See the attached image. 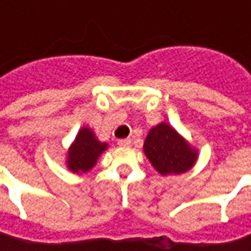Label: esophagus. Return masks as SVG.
Listing matches in <instances>:
<instances>
[{"label": "esophagus", "mask_w": 251, "mask_h": 251, "mask_svg": "<svg viewBox=\"0 0 251 251\" xmlns=\"http://www.w3.org/2000/svg\"><path fill=\"white\" fill-rule=\"evenodd\" d=\"M117 144H119L120 147H130V145H131V140H130V138H124V140H119V141H117Z\"/></svg>", "instance_id": "1"}]
</instances>
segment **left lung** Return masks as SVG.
I'll list each match as a JSON object with an SVG mask.
<instances>
[{
    "label": "left lung",
    "mask_w": 251,
    "mask_h": 251,
    "mask_svg": "<svg viewBox=\"0 0 251 251\" xmlns=\"http://www.w3.org/2000/svg\"><path fill=\"white\" fill-rule=\"evenodd\" d=\"M144 152L162 176L184 173L194 166L198 158L197 150L168 123L151 128L144 142Z\"/></svg>",
    "instance_id": "1"
}]
</instances>
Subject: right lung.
I'll return each instance as SVG.
<instances>
[{"instance_id": "add662e5", "label": "right lung", "mask_w": 251, "mask_h": 251, "mask_svg": "<svg viewBox=\"0 0 251 251\" xmlns=\"http://www.w3.org/2000/svg\"><path fill=\"white\" fill-rule=\"evenodd\" d=\"M106 150H107L106 142H100L98 140L91 128L82 127L78 131L76 138L68 150L67 166L73 173L89 172Z\"/></svg>"}]
</instances>
